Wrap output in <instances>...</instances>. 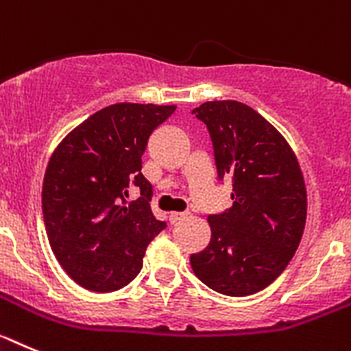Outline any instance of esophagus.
I'll return each instance as SVG.
<instances>
[{"mask_svg":"<svg viewBox=\"0 0 351 351\" xmlns=\"http://www.w3.org/2000/svg\"><path fill=\"white\" fill-rule=\"evenodd\" d=\"M187 217V213H180V211H173V213H169V222L171 223H176L180 222V220H183Z\"/></svg>","mask_w":351,"mask_h":351,"instance_id":"obj_1","label":"esophagus"}]
</instances>
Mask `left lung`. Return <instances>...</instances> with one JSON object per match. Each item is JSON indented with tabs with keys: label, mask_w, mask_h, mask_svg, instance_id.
<instances>
[{
	"label": "left lung",
	"mask_w": 351,
	"mask_h": 351,
	"mask_svg": "<svg viewBox=\"0 0 351 351\" xmlns=\"http://www.w3.org/2000/svg\"><path fill=\"white\" fill-rule=\"evenodd\" d=\"M213 143L219 180H232V206L210 215L211 239L191 255L195 276L215 292L243 298L266 289L289 266L306 223V185L285 138L239 101L192 110Z\"/></svg>",
	"instance_id": "1"
}]
</instances>
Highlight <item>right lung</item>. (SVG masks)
<instances>
[{
	"mask_svg": "<svg viewBox=\"0 0 351 351\" xmlns=\"http://www.w3.org/2000/svg\"><path fill=\"white\" fill-rule=\"evenodd\" d=\"M175 105L117 103L99 110L58 145L47 166L42 210L50 248L69 278L93 292L131 283L166 222L150 210L152 185L141 156ZM136 184L141 197L128 202Z\"/></svg>",
	"mask_w": 351,
	"mask_h": 351,
	"instance_id": "obj_1",
	"label": "right lung"
}]
</instances>
